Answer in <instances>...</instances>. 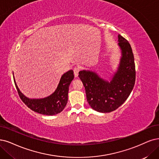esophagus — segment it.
I'll return each mask as SVG.
<instances>
[{
  "instance_id": "34e87169",
  "label": "esophagus",
  "mask_w": 159,
  "mask_h": 159,
  "mask_svg": "<svg viewBox=\"0 0 159 159\" xmlns=\"http://www.w3.org/2000/svg\"><path fill=\"white\" fill-rule=\"evenodd\" d=\"M79 70H80V69H79V67H75L73 69L74 75H75V77H77V76H78Z\"/></svg>"
}]
</instances>
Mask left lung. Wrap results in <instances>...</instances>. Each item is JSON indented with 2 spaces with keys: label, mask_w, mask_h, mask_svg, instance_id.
I'll list each match as a JSON object with an SVG mask.
<instances>
[{
  "label": "left lung",
  "mask_w": 159,
  "mask_h": 159,
  "mask_svg": "<svg viewBox=\"0 0 159 159\" xmlns=\"http://www.w3.org/2000/svg\"><path fill=\"white\" fill-rule=\"evenodd\" d=\"M121 57L116 72L110 82L93 71L80 70L79 77L85 88L90 107L100 113H110L119 108L130 96L136 80L134 57L128 41L118 35Z\"/></svg>",
  "instance_id": "obj_1"
}]
</instances>
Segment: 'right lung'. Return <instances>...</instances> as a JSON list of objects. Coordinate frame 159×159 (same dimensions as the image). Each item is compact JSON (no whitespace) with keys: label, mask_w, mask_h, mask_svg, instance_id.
I'll use <instances>...</instances> for the list:
<instances>
[{"label":"right lung","mask_w":159,"mask_h":159,"mask_svg":"<svg viewBox=\"0 0 159 159\" xmlns=\"http://www.w3.org/2000/svg\"><path fill=\"white\" fill-rule=\"evenodd\" d=\"M73 79V70H69L61 76L56 90L51 95L41 99H29L20 92L14 76L15 86L22 102L34 112L45 115H55L63 110L68 101L69 87Z\"/></svg>","instance_id":"obj_1"}]
</instances>
